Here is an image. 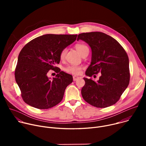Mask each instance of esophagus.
<instances>
[{
  "label": "esophagus",
  "mask_w": 146,
  "mask_h": 146,
  "mask_svg": "<svg viewBox=\"0 0 146 146\" xmlns=\"http://www.w3.org/2000/svg\"><path fill=\"white\" fill-rule=\"evenodd\" d=\"M73 81H76V80H77L78 78H80V77H78V76H74L73 77Z\"/></svg>",
  "instance_id": "34e87169"
}]
</instances>
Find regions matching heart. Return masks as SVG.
Here are the masks:
<instances>
[{"label":"heart","mask_w":146,"mask_h":146,"mask_svg":"<svg viewBox=\"0 0 146 146\" xmlns=\"http://www.w3.org/2000/svg\"><path fill=\"white\" fill-rule=\"evenodd\" d=\"M75 48L76 50L79 52L80 55H81L83 52H84L86 50H88V47L85 45L84 44L82 43H77L75 45ZM66 52V49L64 48L62 50L59 54V58L61 60L64 59L65 57ZM65 71L68 73L72 74H78L80 73L81 68L79 66H76V65H69L67 67H66L64 69Z\"/></svg>","instance_id":"1"}]
</instances>
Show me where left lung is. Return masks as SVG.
<instances>
[{
	"mask_svg": "<svg viewBox=\"0 0 146 146\" xmlns=\"http://www.w3.org/2000/svg\"><path fill=\"white\" fill-rule=\"evenodd\" d=\"M77 40L84 41L91 48V62L86 74L92 77L101 73L97 81L84 78L86 83L81 89L83 99L99 108L114 105L129 83V58L126 51L115 39L100 32L79 34Z\"/></svg>",
	"mask_w": 146,
	"mask_h": 146,
	"instance_id": "1",
	"label": "left lung"
}]
</instances>
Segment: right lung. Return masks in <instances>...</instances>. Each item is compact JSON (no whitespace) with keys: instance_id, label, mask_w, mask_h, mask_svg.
Returning a JSON list of instances; mask_svg holds the SVG:
<instances>
[{"instance_id":"1","label":"right lung","mask_w":146,"mask_h":146,"mask_svg":"<svg viewBox=\"0 0 146 146\" xmlns=\"http://www.w3.org/2000/svg\"><path fill=\"white\" fill-rule=\"evenodd\" d=\"M77 35L47 34L37 37L20 51L15 70V78L24 101L39 109L51 108L62 100L66 88L73 81L55 64L60 62V51L73 43ZM53 70L58 74L51 79L47 73Z\"/></svg>"}]
</instances>
